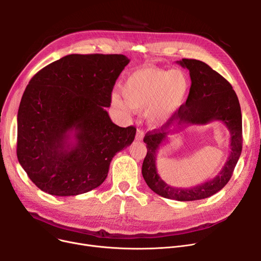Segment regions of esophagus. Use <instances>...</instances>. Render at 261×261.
<instances>
[{
	"label": "esophagus",
	"mask_w": 261,
	"mask_h": 261,
	"mask_svg": "<svg viewBox=\"0 0 261 261\" xmlns=\"http://www.w3.org/2000/svg\"><path fill=\"white\" fill-rule=\"evenodd\" d=\"M145 136V133L142 129H138V131H136V135H135V140L136 141H143Z\"/></svg>",
	"instance_id": "esophagus-1"
}]
</instances>
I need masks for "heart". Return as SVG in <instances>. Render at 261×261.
<instances>
[{"label":"heart","instance_id":"obj_1","mask_svg":"<svg viewBox=\"0 0 261 261\" xmlns=\"http://www.w3.org/2000/svg\"><path fill=\"white\" fill-rule=\"evenodd\" d=\"M190 81L181 70L144 67L130 74L121 87L122 101L117 94L112 96V106L126 111L128 108L147 110L149 121L166 120L186 101Z\"/></svg>","mask_w":261,"mask_h":261}]
</instances>
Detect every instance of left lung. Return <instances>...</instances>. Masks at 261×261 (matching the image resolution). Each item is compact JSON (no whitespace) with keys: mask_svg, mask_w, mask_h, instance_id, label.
<instances>
[{"mask_svg":"<svg viewBox=\"0 0 261 261\" xmlns=\"http://www.w3.org/2000/svg\"><path fill=\"white\" fill-rule=\"evenodd\" d=\"M189 71L191 87L186 103L176 115V125L169 129L170 122L161 129L146 133L144 142L147 155L142 173L147 185L161 197L176 201H195L208 198L221 190L230 180L242 150V116L239 100L229 82L200 60L182 59L176 61ZM222 121L231 135V153L222 170L213 180L190 189L172 188L164 182L156 171L157 150L167 136L190 124H206L211 121Z\"/></svg>","mask_w":261,"mask_h":261,"instance_id":"obj_1","label":"left lung"}]
</instances>
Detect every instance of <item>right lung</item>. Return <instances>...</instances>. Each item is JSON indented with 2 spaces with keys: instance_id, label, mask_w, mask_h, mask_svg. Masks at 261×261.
I'll list each match as a JSON object with an SVG mask.
<instances>
[{
  "instance_id": "obj_1",
  "label": "right lung",
  "mask_w": 261,
  "mask_h": 261,
  "mask_svg": "<svg viewBox=\"0 0 261 261\" xmlns=\"http://www.w3.org/2000/svg\"><path fill=\"white\" fill-rule=\"evenodd\" d=\"M123 55L72 54L39 71L18 111L17 155L33 183L53 196H77L103 183L113 156L132 144L136 129L111 120Z\"/></svg>"
}]
</instances>
